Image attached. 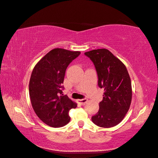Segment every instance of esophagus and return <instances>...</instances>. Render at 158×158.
I'll return each mask as SVG.
<instances>
[{
    "label": "esophagus",
    "instance_id": "esophagus-1",
    "mask_svg": "<svg viewBox=\"0 0 158 158\" xmlns=\"http://www.w3.org/2000/svg\"><path fill=\"white\" fill-rule=\"evenodd\" d=\"M78 103H79L80 105H82V106H84V105H85V103H87L88 99L84 98V99H78Z\"/></svg>",
    "mask_w": 158,
    "mask_h": 158
}]
</instances>
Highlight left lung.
Returning <instances> with one entry per match:
<instances>
[{"label": "left lung", "instance_id": "left-lung-1", "mask_svg": "<svg viewBox=\"0 0 158 158\" xmlns=\"http://www.w3.org/2000/svg\"><path fill=\"white\" fill-rule=\"evenodd\" d=\"M84 55L93 62L98 86L105 91L99 111L92 117V121L100 127L116 126L125 117L131 103V81L126 66L106 49L92 50Z\"/></svg>", "mask_w": 158, "mask_h": 158}]
</instances>
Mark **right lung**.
<instances>
[{
  "label": "right lung",
  "instance_id": "1",
  "mask_svg": "<svg viewBox=\"0 0 158 158\" xmlns=\"http://www.w3.org/2000/svg\"><path fill=\"white\" fill-rule=\"evenodd\" d=\"M80 55V51L54 49L38 62L32 71L29 84L32 107L37 117L50 127L66 125L70 121V110L77 107L63 94V84L68 66Z\"/></svg>",
  "mask_w": 158,
  "mask_h": 158
}]
</instances>
